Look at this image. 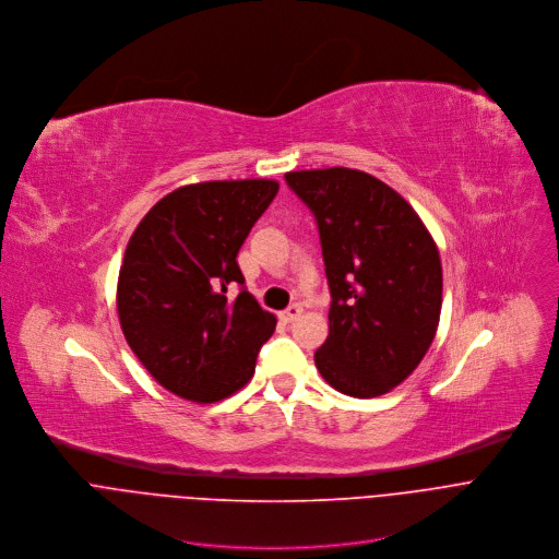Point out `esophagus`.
<instances>
[{
	"label": "esophagus",
	"mask_w": 559,
	"mask_h": 559,
	"mask_svg": "<svg viewBox=\"0 0 559 559\" xmlns=\"http://www.w3.org/2000/svg\"><path fill=\"white\" fill-rule=\"evenodd\" d=\"M299 314H301V306H299V304H290L286 310L280 312V319H282L284 323H290V321H295Z\"/></svg>",
	"instance_id": "1"
}]
</instances>
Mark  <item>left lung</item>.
Returning a JSON list of instances; mask_svg holds the SVG:
<instances>
[{
	"mask_svg": "<svg viewBox=\"0 0 559 559\" xmlns=\"http://www.w3.org/2000/svg\"><path fill=\"white\" fill-rule=\"evenodd\" d=\"M284 178L314 215L332 297L314 366L348 396L385 394L433 342L442 304L438 249L416 211L366 171L330 167Z\"/></svg>",
	"mask_w": 559,
	"mask_h": 559,
	"instance_id": "obj_1",
	"label": "left lung"
}]
</instances>
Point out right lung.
Returning a JSON list of instances; mask_svg holds the SVG:
<instances>
[{
	"mask_svg": "<svg viewBox=\"0 0 559 559\" xmlns=\"http://www.w3.org/2000/svg\"><path fill=\"white\" fill-rule=\"evenodd\" d=\"M277 189L264 178L180 187L128 242L117 288L123 334L147 372L182 399L215 403L238 392L275 330L236 258ZM234 285L236 300L226 297Z\"/></svg>",
	"mask_w": 559,
	"mask_h": 559,
	"instance_id": "obj_1",
	"label": "right lung"
}]
</instances>
